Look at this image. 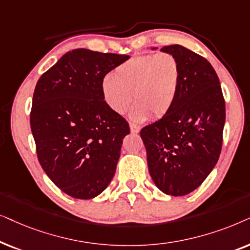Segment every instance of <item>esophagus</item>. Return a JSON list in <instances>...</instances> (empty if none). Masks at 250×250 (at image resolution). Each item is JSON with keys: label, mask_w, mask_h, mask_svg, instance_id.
Wrapping results in <instances>:
<instances>
[{"label": "esophagus", "mask_w": 250, "mask_h": 250, "mask_svg": "<svg viewBox=\"0 0 250 250\" xmlns=\"http://www.w3.org/2000/svg\"><path fill=\"white\" fill-rule=\"evenodd\" d=\"M130 131L132 134H138V132L141 131V127L137 125H135V123H130Z\"/></svg>", "instance_id": "1"}]
</instances>
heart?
<instances>
[{
    "mask_svg": "<svg viewBox=\"0 0 250 250\" xmlns=\"http://www.w3.org/2000/svg\"><path fill=\"white\" fill-rule=\"evenodd\" d=\"M181 83V64L175 55L160 52L158 55L134 56L115 68L112 75L102 81L103 98L109 108L125 114L132 103L135 121L161 119L174 106Z\"/></svg>",
    "mask_w": 250,
    "mask_h": 250,
    "instance_id": "b5f03b06",
    "label": "heart"
}]
</instances>
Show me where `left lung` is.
Here are the masks:
<instances>
[{
    "label": "left lung",
    "mask_w": 250,
    "mask_h": 250,
    "mask_svg": "<svg viewBox=\"0 0 250 250\" xmlns=\"http://www.w3.org/2000/svg\"><path fill=\"white\" fill-rule=\"evenodd\" d=\"M161 51L181 64V83L170 112L141 130L149 175L172 197L188 194L217 164L225 123V101L215 69L207 59L179 44Z\"/></svg>",
    "instance_id": "obj_1"
}]
</instances>
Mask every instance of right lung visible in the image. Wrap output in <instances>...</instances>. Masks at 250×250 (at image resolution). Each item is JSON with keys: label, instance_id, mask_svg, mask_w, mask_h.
Instances as JSON below:
<instances>
[{"label": "right lung", "instance_id": "add662e5", "mask_svg": "<svg viewBox=\"0 0 250 250\" xmlns=\"http://www.w3.org/2000/svg\"><path fill=\"white\" fill-rule=\"evenodd\" d=\"M130 58L74 49L36 83L31 129L40 165L57 188L76 199H92L115 174L129 123L106 104L102 81Z\"/></svg>", "mask_w": 250, "mask_h": 250}]
</instances>
